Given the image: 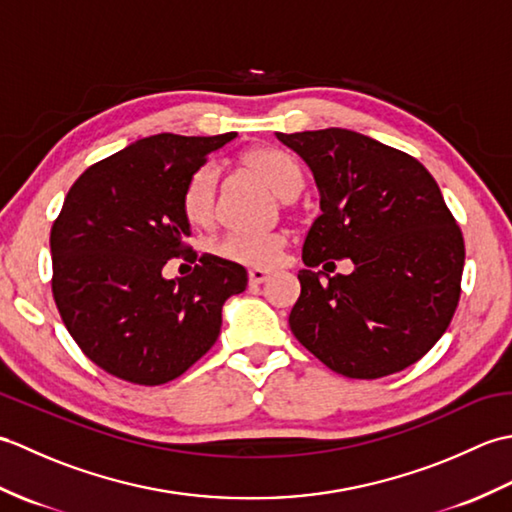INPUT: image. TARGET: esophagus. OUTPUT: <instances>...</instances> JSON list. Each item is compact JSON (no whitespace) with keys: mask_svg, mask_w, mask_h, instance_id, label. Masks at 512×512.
<instances>
[{"mask_svg":"<svg viewBox=\"0 0 512 512\" xmlns=\"http://www.w3.org/2000/svg\"><path fill=\"white\" fill-rule=\"evenodd\" d=\"M268 277H270V270H266V268H250L248 270V279H250V284H253V286L264 284Z\"/></svg>","mask_w":512,"mask_h":512,"instance_id":"1","label":"esophagus"}]
</instances>
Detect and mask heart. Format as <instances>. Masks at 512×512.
Returning <instances> with one entry per match:
<instances>
[{
  "mask_svg": "<svg viewBox=\"0 0 512 512\" xmlns=\"http://www.w3.org/2000/svg\"><path fill=\"white\" fill-rule=\"evenodd\" d=\"M244 167L262 178L281 200H292L303 189V173L297 160L286 151L273 147H259L244 156ZM217 173L213 167H200L184 184L182 191V215L191 226L204 228L215 217ZM286 237L281 233H235L224 237L217 253L233 262L246 266H273Z\"/></svg>",
  "mask_w": 512,
  "mask_h": 512,
  "instance_id": "heart-1",
  "label": "heart"
}]
</instances>
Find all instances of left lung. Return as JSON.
I'll return each mask as SVG.
<instances>
[{
    "instance_id": "left-lung-1",
    "label": "left lung",
    "mask_w": 512,
    "mask_h": 512,
    "mask_svg": "<svg viewBox=\"0 0 512 512\" xmlns=\"http://www.w3.org/2000/svg\"><path fill=\"white\" fill-rule=\"evenodd\" d=\"M277 138L310 167L321 198L303 242L292 334L347 378L413 365L460 299L464 239L438 182L416 158L352 129ZM330 258H350L355 270L330 278Z\"/></svg>"
}]
</instances>
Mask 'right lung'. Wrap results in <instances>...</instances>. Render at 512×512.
<instances>
[{
	"label": "right lung",
	"instance_id": "1",
	"mask_svg": "<svg viewBox=\"0 0 512 512\" xmlns=\"http://www.w3.org/2000/svg\"><path fill=\"white\" fill-rule=\"evenodd\" d=\"M233 138H140L85 169L65 195L50 233L54 301L107 374L149 387L178 378L220 336L224 301L246 290V268L213 255L189 277L162 275L173 257L195 262L184 184Z\"/></svg>",
	"mask_w": 512,
	"mask_h": 512
}]
</instances>
